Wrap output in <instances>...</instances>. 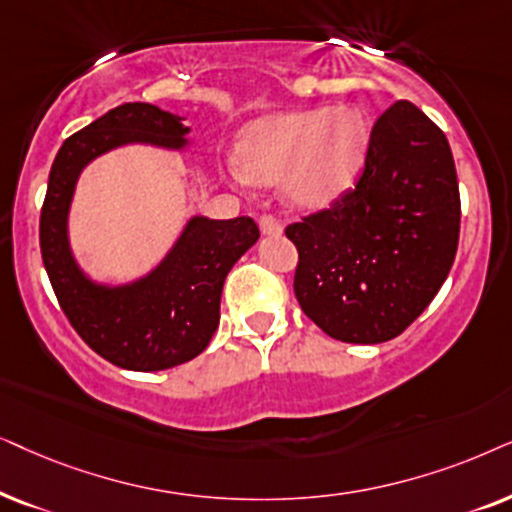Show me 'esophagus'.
Instances as JSON below:
<instances>
[{
	"label": "esophagus",
	"mask_w": 512,
	"mask_h": 512,
	"mask_svg": "<svg viewBox=\"0 0 512 512\" xmlns=\"http://www.w3.org/2000/svg\"><path fill=\"white\" fill-rule=\"evenodd\" d=\"M260 229H262L264 236H281L283 234V224L271 215L260 217Z\"/></svg>",
	"instance_id": "esophagus-1"
}]
</instances>
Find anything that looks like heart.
Masks as SVG:
<instances>
[{
    "mask_svg": "<svg viewBox=\"0 0 512 512\" xmlns=\"http://www.w3.org/2000/svg\"><path fill=\"white\" fill-rule=\"evenodd\" d=\"M367 147L370 126L358 107L283 112L245 128L227 170L243 187L283 182L292 206L320 210L353 187Z\"/></svg>",
    "mask_w": 512,
    "mask_h": 512,
    "instance_id": "heart-1",
    "label": "heart"
}]
</instances>
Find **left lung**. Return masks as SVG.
<instances>
[{"label": "left lung", "instance_id": "1", "mask_svg": "<svg viewBox=\"0 0 512 512\" xmlns=\"http://www.w3.org/2000/svg\"><path fill=\"white\" fill-rule=\"evenodd\" d=\"M459 222L445 133L410 100H398L372 126L356 187L285 229L299 252V306L339 342L398 337L445 283Z\"/></svg>", "mask_w": 512, "mask_h": 512}]
</instances>
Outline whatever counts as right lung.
I'll return each mask as SVG.
<instances>
[{"label":"right lung","mask_w":512,"mask_h":512,"mask_svg":"<svg viewBox=\"0 0 512 512\" xmlns=\"http://www.w3.org/2000/svg\"><path fill=\"white\" fill-rule=\"evenodd\" d=\"M182 119L149 102H126L67 138L49 173L39 220L46 274L79 337L124 370L159 372L199 356L220 323L224 278L260 238L250 217L194 215L168 255L124 285L95 283L74 260L67 222L81 170L124 145L185 152Z\"/></svg>","instance_id":"right-lung-1"}]
</instances>
